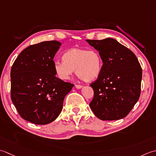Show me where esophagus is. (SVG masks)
<instances>
[{"label":"esophagus","mask_w":156,"mask_h":156,"mask_svg":"<svg viewBox=\"0 0 156 156\" xmlns=\"http://www.w3.org/2000/svg\"><path fill=\"white\" fill-rule=\"evenodd\" d=\"M82 85H75V87L77 88V89H81V88H82Z\"/></svg>","instance_id":"obj_1"}]
</instances>
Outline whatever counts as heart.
I'll return each mask as SVG.
<instances>
[{
    "mask_svg": "<svg viewBox=\"0 0 156 156\" xmlns=\"http://www.w3.org/2000/svg\"><path fill=\"white\" fill-rule=\"evenodd\" d=\"M63 60H57L54 63L57 76L62 80H68L75 73L85 81L96 79L102 69V59L98 51L88 50L81 48H73L65 52Z\"/></svg>",
    "mask_w": 156,
    "mask_h": 156,
    "instance_id": "obj_1",
    "label": "heart"
}]
</instances>
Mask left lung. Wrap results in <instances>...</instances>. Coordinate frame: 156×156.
<instances>
[{"label": "left lung", "instance_id": "left-lung-1", "mask_svg": "<svg viewBox=\"0 0 156 156\" xmlns=\"http://www.w3.org/2000/svg\"><path fill=\"white\" fill-rule=\"evenodd\" d=\"M102 59V69L90 86L94 96L90 108L102 120L122 119L140 96L142 69L135 54L113 38L86 40Z\"/></svg>", "mask_w": 156, "mask_h": 156}]
</instances>
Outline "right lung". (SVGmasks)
<instances>
[{
    "label": "right lung",
    "mask_w": 156,
    "mask_h": 156,
    "mask_svg": "<svg viewBox=\"0 0 156 156\" xmlns=\"http://www.w3.org/2000/svg\"><path fill=\"white\" fill-rule=\"evenodd\" d=\"M61 43L46 41L28 46L11 70V97L20 116L36 125H47L61 112L73 84L56 77L53 58Z\"/></svg>",
    "instance_id": "1"
}]
</instances>
